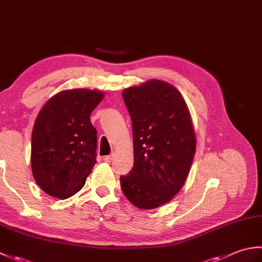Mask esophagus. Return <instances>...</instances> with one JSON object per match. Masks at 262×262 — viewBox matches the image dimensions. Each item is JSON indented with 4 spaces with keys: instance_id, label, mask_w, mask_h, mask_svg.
I'll list each match as a JSON object with an SVG mask.
<instances>
[{
    "instance_id": "esophagus-1",
    "label": "esophagus",
    "mask_w": 262,
    "mask_h": 262,
    "mask_svg": "<svg viewBox=\"0 0 262 262\" xmlns=\"http://www.w3.org/2000/svg\"><path fill=\"white\" fill-rule=\"evenodd\" d=\"M113 159H114V155L113 154L107 155V157H103L104 162H111V161H113Z\"/></svg>"
}]
</instances>
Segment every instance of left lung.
Returning a JSON list of instances; mask_svg holds the SVG:
<instances>
[{
	"label": "left lung",
	"instance_id": "left-lung-1",
	"mask_svg": "<svg viewBox=\"0 0 262 262\" xmlns=\"http://www.w3.org/2000/svg\"><path fill=\"white\" fill-rule=\"evenodd\" d=\"M133 125L134 165L120 177L129 202L141 209L160 207L185 185L196 153L190 113L170 83L149 80L122 91Z\"/></svg>",
	"mask_w": 262,
	"mask_h": 262
}]
</instances>
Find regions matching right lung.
<instances>
[{"mask_svg":"<svg viewBox=\"0 0 262 262\" xmlns=\"http://www.w3.org/2000/svg\"><path fill=\"white\" fill-rule=\"evenodd\" d=\"M102 91L73 89L43 104L31 135V170L49 196L65 199L80 191L97 163V129L90 120Z\"/></svg>","mask_w":262,"mask_h":262,"instance_id":"obj_1","label":"right lung"}]
</instances>
